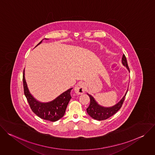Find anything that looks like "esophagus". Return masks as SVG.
<instances>
[{
	"label": "esophagus",
	"instance_id": "1",
	"mask_svg": "<svg viewBox=\"0 0 155 155\" xmlns=\"http://www.w3.org/2000/svg\"><path fill=\"white\" fill-rule=\"evenodd\" d=\"M74 91L77 94H83L86 91V84L83 82L78 83L75 86Z\"/></svg>",
	"mask_w": 155,
	"mask_h": 155
}]
</instances>
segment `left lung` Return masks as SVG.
Segmentation results:
<instances>
[{"label":"left lung","mask_w":155,"mask_h":155,"mask_svg":"<svg viewBox=\"0 0 155 155\" xmlns=\"http://www.w3.org/2000/svg\"><path fill=\"white\" fill-rule=\"evenodd\" d=\"M122 64L124 66H126L127 70L129 71V68L128 65H127V59H126V58L124 54L123 55ZM127 90L126 94H124V96L123 97V98L120 100V102H118L116 105H115L112 107H104L101 106L100 105H99L97 103V102L95 101V99H94V97L92 96L87 94V95L89 96V97L90 98V105L86 108V111H87V114L89 115L91 117H92L93 118H94L96 120H99V121L106 120V119L110 118V117L113 116L121 108V107L123 104V102L124 101Z\"/></svg>","instance_id":"8db88e82"}]
</instances>
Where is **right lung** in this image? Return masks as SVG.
<instances>
[{"label":"right lung","instance_id":"1","mask_svg":"<svg viewBox=\"0 0 155 155\" xmlns=\"http://www.w3.org/2000/svg\"><path fill=\"white\" fill-rule=\"evenodd\" d=\"M42 40L38 43L37 45L41 43ZM23 81L25 95L31 110L35 115L41 119L53 122L58 121L64 116L66 108L72 98L71 92L72 88L64 92L51 102L42 103L37 101L30 93L25 77V70L23 71Z\"/></svg>","mask_w":155,"mask_h":155}]
</instances>
